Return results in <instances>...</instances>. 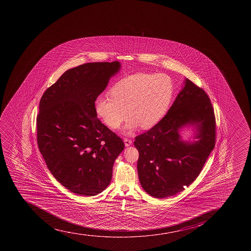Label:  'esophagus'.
<instances>
[{
  "instance_id": "1",
  "label": "esophagus",
  "mask_w": 251,
  "mask_h": 251,
  "mask_svg": "<svg viewBox=\"0 0 251 251\" xmlns=\"http://www.w3.org/2000/svg\"><path fill=\"white\" fill-rule=\"evenodd\" d=\"M132 140L127 139V138H125V139H124V144H125V147H130V146L132 145Z\"/></svg>"
}]
</instances>
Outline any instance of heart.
I'll return each instance as SVG.
<instances>
[{"label": "heart", "instance_id": "obj_1", "mask_svg": "<svg viewBox=\"0 0 251 251\" xmlns=\"http://www.w3.org/2000/svg\"><path fill=\"white\" fill-rule=\"evenodd\" d=\"M174 94V81L169 75L138 73L122 78L110 90V96L95 100L97 116L112 129H117L127 119H132L124 127L132 133L138 125L144 129L154 127L162 119Z\"/></svg>", "mask_w": 251, "mask_h": 251}]
</instances>
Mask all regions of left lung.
Here are the masks:
<instances>
[{"mask_svg":"<svg viewBox=\"0 0 251 251\" xmlns=\"http://www.w3.org/2000/svg\"><path fill=\"white\" fill-rule=\"evenodd\" d=\"M192 126L196 141H184L179 131ZM216 123L208 95L186 78L166 115L135 138L137 172L142 188L154 198L183 191L199 176L215 146Z\"/></svg>","mask_w":251,"mask_h":251,"instance_id":"left-lung-1","label":"left lung"}]
</instances>
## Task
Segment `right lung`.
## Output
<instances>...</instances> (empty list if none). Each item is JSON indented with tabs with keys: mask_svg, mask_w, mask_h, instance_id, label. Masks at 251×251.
<instances>
[{
	"mask_svg": "<svg viewBox=\"0 0 251 251\" xmlns=\"http://www.w3.org/2000/svg\"><path fill=\"white\" fill-rule=\"evenodd\" d=\"M120 69L119 61L73 68L40 100V152L54 177L79 196H97L109 186L114 161L124 149L121 138L97 119L94 108Z\"/></svg>",
	"mask_w": 251,
	"mask_h": 251,
	"instance_id": "right-lung-1",
	"label": "right lung"
}]
</instances>
